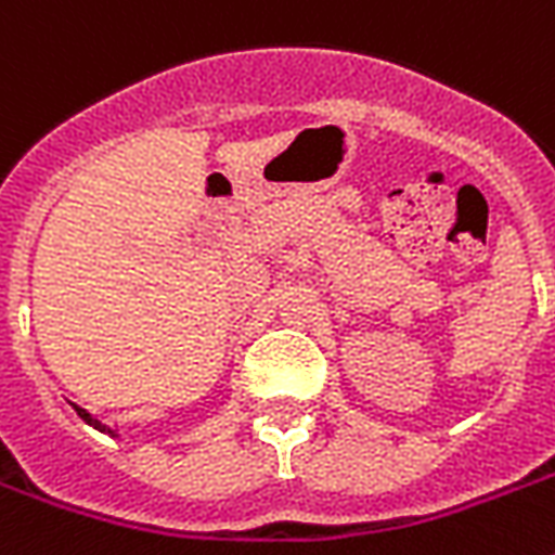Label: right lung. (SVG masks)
<instances>
[{
  "mask_svg": "<svg viewBox=\"0 0 555 555\" xmlns=\"http://www.w3.org/2000/svg\"><path fill=\"white\" fill-rule=\"evenodd\" d=\"M74 409H77V414H80L82 421H86V423H91V426H94V429L106 431V426H103V423H100V421H94V417H91V414L86 412V409H80V405H74Z\"/></svg>",
  "mask_w": 555,
  "mask_h": 555,
  "instance_id": "right-lung-1",
  "label": "right lung"
}]
</instances>
